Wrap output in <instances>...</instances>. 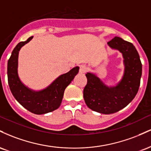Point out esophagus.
Listing matches in <instances>:
<instances>
[{
  "label": "esophagus",
  "mask_w": 151,
  "mask_h": 151,
  "mask_svg": "<svg viewBox=\"0 0 151 151\" xmlns=\"http://www.w3.org/2000/svg\"><path fill=\"white\" fill-rule=\"evenodd\" d=\"M86 71H87V67H86V65H82L80 66V67H79V72H80V73H85Z\"/></svg>",
  "instance_id": "1"
}]
</instances>
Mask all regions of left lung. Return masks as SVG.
<instances>
[{
  "label": "left lung",
  "mask_w": 151,
  "mask_h": 151,
  "mask_svg": "<svg viewBox=\"0 0 151 151\" xmlns=\"http://www.w3.org/2000/svg\"><path fill=\"white\" fill-rule=\"evenodd\" d=\"M107 44L122 54L124 65L122 79L116 86H108L96 74L87 72V84L84 89L86 106L104 114L116 113L132 101L138 93L142 75L139 55L132 43L115 37Z\"/></svg>",
  "instance_id": "8db88e82"
}]
</instances>
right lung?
Instances as JSON below:
<instances>
[{"label":"right lung","mask_w":151,"mask_h":151,"mask_svg":"<svg viewBox=\"0 0 151 151\" xmlns=\"http://www.w3.org/2000/svg\"><path fill=\"white\" fill-rule=\"evenodd\" d=\"M33 36L25 42L17 45L8 62V81L12 94L24 108L35 114H44L58 109L61 104L64 92L67 86L79 72V67H75L67 73L61 74L47 87L35 91L22 82L18 76V55L22 46L28 43Z\"/></svg>","instance_id":"1"}]
</instances>
